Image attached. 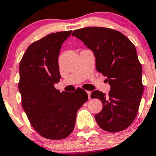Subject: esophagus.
<instances>
[{
	"mask_svg": "<svg viewBox=\"0 0 156 156\" xmlns=\"http://www.w3.org/2000/svg\"><path fill=\"white\" fill-rule=\"evenodd\" d=\"M87 95H88V97H89V99H90V94H91V91H90V90H87Z\"/></svg>",
	"mask_w": 156,
	"mask_h": 156,
	"instance_id": "obj_1",
	"label": "esophagus"
}]
</instances>
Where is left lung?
<instances>
[{
    "mask_svg": "<svg viewBox=\"0 0 156 156\" xmlns=\"http://www.w3.org/2000/svg\"><path fill=\"white\" fill-rule=\"evenodd\" d=\"M72 36L82 41L94 53L96 67L110 84L108 95L99 90L91 98L103 103V109L95 115L98 125L108 132L128 127L137 115L144 93L142 66L131 41L116 30L86 27L73 31Z\"/></svg>",
    "mask_w": 156,
    "mask_h": 156,
    "instance_id": "1",
    "label": "left lung"
}]
</instances>
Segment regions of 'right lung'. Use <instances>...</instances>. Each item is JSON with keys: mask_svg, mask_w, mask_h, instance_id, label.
Masks as SVG:
<instances>
[{"mask_svg": "<svg viewBox=\"0 0 156 156\" xmlns=\"http://www.w3.org/2000/svg\"><path fill=\"white\" fill-rule=\"evenodd\" d=\"M72 31L52 33L30 44L20 63L22 106L33 128L43 137L62 140L75 127L78 110L88 100L84 90L56 89L61 78L58 56Z\"/></svg>", "mask_w": 156, "mask_h": 156, "instance_id": "add662e5", "label": "right lung"}]
</instances>
